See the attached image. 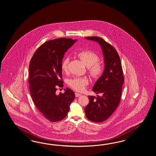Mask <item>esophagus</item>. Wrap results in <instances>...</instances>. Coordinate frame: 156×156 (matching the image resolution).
<instances>
[{
    "label": "esophagus",
    "mask_w": 156,
    "mask_h": 156,
    "mask_svg": "<svg viewBox=\"0 0 156 156\" xmlns=\"http://www.w3.org/2000/svg\"><path fill=\"white\" fill-rule=\"evenodd\" d=\"M81 94H80V93H75V96H76V97H80Z\"/></svg>",
    "instance_id": "obj_1"
}]
</instances>
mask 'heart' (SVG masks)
Wrapping results in <instances>:
<instances>
[{
  "instance_id": "obj_1",
  "label": "heart",
  "mask_w": 156,
  "mask_h": 156,
  "mask_svg": "<svg viewBox=\"0 0 156 156\" xmlns=\"http://www.w3.org/2000/svg\"><path fill=\"white\" fill-rule=\"evenodd\" d=\"M79 58L88 68L90 75L93 78H98L104 72V66L99 62V56L90 50H84L77 54ZM68 58H65L61 63V69L64 73L68 72ZM88 84V80L84 77H75L68 81L69 85L74 90L81 92Z\"/></svg>"
}]
</instances>
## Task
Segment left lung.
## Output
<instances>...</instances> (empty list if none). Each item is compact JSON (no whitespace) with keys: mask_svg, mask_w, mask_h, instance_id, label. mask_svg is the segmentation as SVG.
Masks as SVG:
<instances>
[{"mask_svg":"<svg viewBox=\"0 0 156 156\" xmlns=\"http://www.w3.org/2000/svg\"><path fill=\"white\" fill-rule=\"evenodd\" d=\"M85 38L97 42L104 54V72L92 89L99 95L96 97L88 96L89 102L84 108L89 120L99 123L108 118L119 105L124 76L120 57L112 45L98 37H87Z\"/></svg>","mask_w":156,"mask_h":156,"instance_id":"1","label":"left lung"}]
</instances>
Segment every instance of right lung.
Here are the masks:
<instances>
[{"label": "right lung", "mask_w": 156, "mask_h": 156, "mask_svg": "<svg viewBox=\"0 0 156 156\" xmlns=\"http://www.w3.org/2000/svg\"><path fill=\"white\" fill-rule=\"evenodd\" d=\"M77 40L59 38L42 44L32 56L29 66L30 95L38 110L48 120L63 119L75 97L68 88L56 94L57 87H63L61 63L64 53Z\"/></svg>", "instance_id": "obj_1"}]
</instances>
